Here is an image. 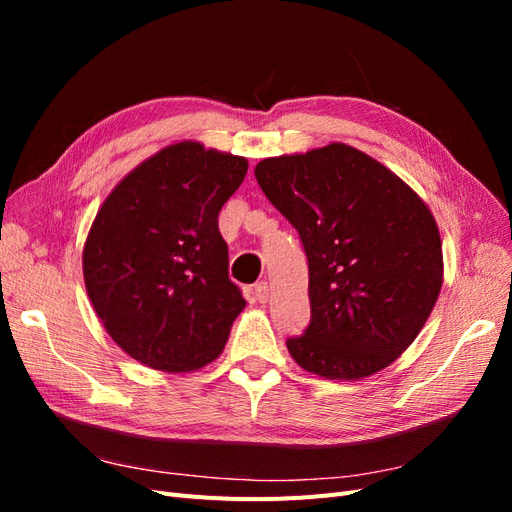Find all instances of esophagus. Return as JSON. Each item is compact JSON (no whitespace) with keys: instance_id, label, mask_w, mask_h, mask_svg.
Returning a JSON list of instances; mask_svg holds the SVG:
<instances>
[{"instance_id":"1","label":"esophagus","mask_w":512,"mask_h":512,"mask_svg":"<svg viewBox=\"0 0 512 512\" xmlns=\"http://www.w3.org/2000/svg\"><path fill=\"white\" fill-rule=\"evenodd\" d=\"M269 284L267 282H258L256 286H254V297H256V301L258 303H262V305H265L267 301H269Z\"/></svg>"}]
</instances>
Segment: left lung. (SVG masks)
<instances>
[{"mask_svg":"<svg viewBox=\"0 0 512 512\" xmlns=\"http://www.w3.org/2000/svg\"><path fill=\"white\" fill-rule=\"evenodd\" d=\"M254 175L307 254L312 320L286 342L294 363L327 380L389 367L425 327L444 280L423 198L344 143L265 158Z\"/></svg>","mask_w":512,"mask_h":512,"instance_id":"obj_1","label":"left lung"}]
</instances>
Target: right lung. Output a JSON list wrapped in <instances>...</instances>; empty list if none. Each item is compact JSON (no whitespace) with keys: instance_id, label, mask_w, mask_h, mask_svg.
Listing matches in <instances>:
<instances>
[{"instance_id":"add662e5","label":"right lung","mask_w":512,"mask_h":512,"mask_svg":"<svg viewBox=\"0 0 512 512\" xmlns=\"http://www.w3.org/2000/svg\"><path fill=\"white\" fill-rule=\"evenodd\" d=\"M245 173V158L181 141L130 170L98 209L85 288L134 361L181 374L222 354L245 299L228 277L218 215Z\"/></svg>"}]
</instances>
